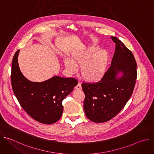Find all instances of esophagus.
<instances>
[{
	"instance_id": "34e87169",
	"label": "esophagus",
	"mask_w": 154,
	"mask_h": 154,
	"mask_svg": "<svg viewBox=\"0 0 154 154\" xmlns=\"http://www.w3.org/2000/svg\"><path fill=\"white\" fill-rule=\"evenodd\" d=\"M82 88V85H81V83H78V84L77 85V86H75V89H77V90H79Z\"/></svg>"
}]
</instances>
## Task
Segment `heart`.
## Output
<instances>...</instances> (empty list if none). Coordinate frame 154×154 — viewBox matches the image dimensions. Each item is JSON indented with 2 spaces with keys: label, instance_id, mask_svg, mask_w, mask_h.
<instances>
[{
  "label": "heart",
  "instance_id": "heart-1",
  "mask_svg": "<svg viewBox=\"0 0 154 154\" xmlns=\"http://www.w3.org/2000/svg\"><path fill=\"white\" fill-rule=\"evenodd\" d=\"M72 58L65 59V65L72 74L77 71V65L81 66L82 78L88 82L99 81L104 75L108 62V55L105 51L98 49L94 45L76 49L72 51Z\"/></svg>",
  "mask_w": 154,
  "mask_h": 154
}]
</instances>
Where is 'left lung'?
<instances>
[{
	"mask_svg": "<svg viewBox=\"0 0 154 154\" xmlns=\"http://www.w3.org/2000/svg\"><path fill=\"white\" fill-rule=\"evenodd\" d=\"M111 38L116 50L110 68L99 82L82 85L85 95V114L95 123L108 122L122 111L132 94L137 77V63L132 52L117 37ZM120 72L122 76L118 78Z\"/></svg>",
	"mask_w": 154,
	"mask_h": 154,
	"instance_id": "obj_1",
	"label": "left lung"
}]
</instances>
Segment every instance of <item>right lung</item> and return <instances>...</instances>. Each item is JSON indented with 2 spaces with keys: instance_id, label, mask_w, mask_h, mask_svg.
I'll use <instances>...</instances> for the list:
<instances>
[{
  "instance_id": "obj_1",
  "label": "right lung",
  "mask_w": 154,
  "mask_h": 154,
  "mask_svg": "<svg viewBox=\"0 0 154 154\" xmlns=\"http://www.w3.org/2000/svg\"><path fill=\"white\" fill-rule=\"evenodd\" d=\"M19 49L12 62L11 85L22 108L35 120L46 125L57 122L62 117V101L78 82L74 78L54 76L42 82H32L21 72L18 64Z\"/></svg>"
}]
</instances>
